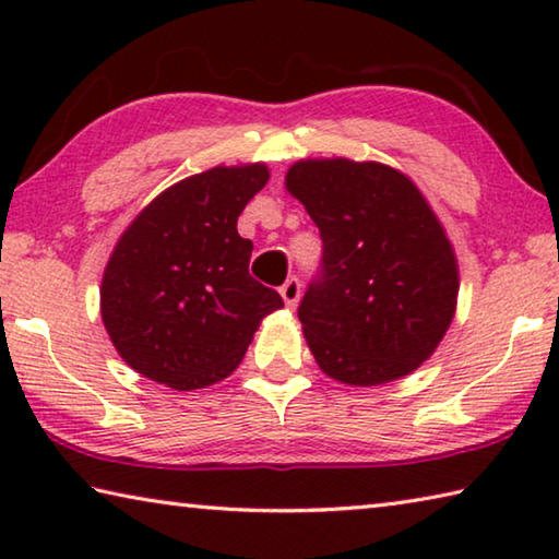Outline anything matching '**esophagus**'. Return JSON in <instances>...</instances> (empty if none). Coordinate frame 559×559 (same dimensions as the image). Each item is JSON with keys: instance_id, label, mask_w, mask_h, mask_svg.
Listing matches in <instances>:
<instances>
[{"instance_id": "1", "label": "esophagus", "mask_w": 559, "mask_h": 559, "mask_svg": "<svg viewBox=\"0 0 559 559\" xmlns=\"http://www.w3.org/2000/svg\"><path fill=\"white\" fill-rule=\"evenodd\" d=\"M281 296H283V302H286L288 308H296L298 300H300V281L298 278H288L281 286Z\"/></svg>"}]
</instances>
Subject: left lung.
<instances>
[{
  "instance_id": "8db88e82",
  "label": "left lung",
  "mask_w": 559,
  "mask_h": 559,
  "mask_svg": "<svg viewBox=\"0 0 559 559\" xmlns=\"http://www.w3.org/2000/svg\"><path fill=\"white\" fill-rule=\"evenodd\" d=\"M286 189L323 239L298 306L302 335L328 377L355 386L414 372L456 313L459 263L441 222L400 169L300 159Z\"/></svg>"
}]
</instances>
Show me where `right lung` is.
Wrapping results in <instances>:
<instances>
[{
	"label": "right lung",
	"instance_id": "obj_1",
	"mask_svg": "<svg viewBox=\"0 0 559 559\" xmlns=\"http://www.w3.org/2000/svg\"><path fill=\"white\" fill-rule=\"evenodd\" d=\"M269 182L261 163L212 167L155 197L112 249L100 316L132 370L179 392L229 377L261 320L283 308L249 276L236 222Z\"/></svg>",
	"mask_w": 559,
	"mask_h": 559
}]
</instances>
